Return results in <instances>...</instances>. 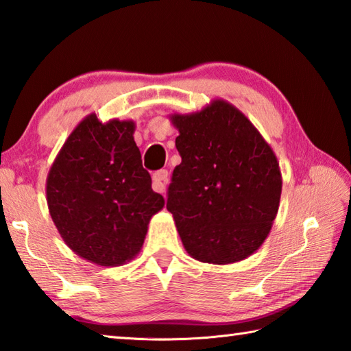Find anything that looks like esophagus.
<instances>
[{
	"label": "esophagus",
	"mask_w": 351,
	"mask_h": 351,
	"mask_svg": "<svg viewBox=\"0 0 351 351\" xmlns=\"http://www.w3.org/2000/svg\"><path fill=\"white\" fill-rule=\"evenodd\" d=\"M169 184V171L167 170H158L154 173V189L158 193L167 192Z\"/></svg>",
	"instance_id": "esophagus-1"
}]
</instances>
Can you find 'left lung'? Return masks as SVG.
Listing matches in <instances>:
<instances>
[{"instance_id": "8db88e82", "label": "left lung", "mask_w": 351, "mask_h": 351, "mask_svg": "<svg viewBox=\"0 0 351 351\" xmlns=\"http://www.w3.org/2000/svg\"><path fill=\"white\" fill-rule=\"evenodd\" d=\"M180 136L167 210L186 252L215 265L239 263L264 244L282 192L270 144L224 99L199 112L170 114Z\"/></svg>"}]
</instances>
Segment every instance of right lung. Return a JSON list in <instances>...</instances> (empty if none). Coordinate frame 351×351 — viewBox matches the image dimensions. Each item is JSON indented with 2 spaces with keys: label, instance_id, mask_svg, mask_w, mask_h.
I'll list each match as a JSON object with an SVG mask.
<instances>
[{
  "label": "right lung",
  "instance_id": "right-lung-1",
  "mask_svg": "<svg viewBox=\"0 0 351 351\" xmlns=\"http://www.w3.org/2000/svg\"><path fill=\"white\" fill-rule=\"evenodd\" d=\"M132 119L101 123L90 113L56 155L46 181L49 213L66 245L103 267L141 252L149 222L164 207L133 138Z\"/></svg>",
  "mask_w": 351,
  "mask_h": 351
}]
</instances>
